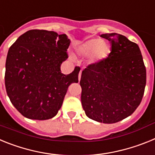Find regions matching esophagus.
Returning <instances> with one entry per match:
<instances>
[{"label": "esophagus", "instance_id": "esophagus-1", "mask_svg": "<svg viewBox=\"0 0 155 155\" xmlns=\"http://www.w3.org/2000/svg\"><path fill=\"white\" fill-rule=\"evenodd\" d=\"M81 71H80V73H79V74H78V81H80V80H81Z\"/></svg>", "mask_w": 155, "mask_h": 155}]
</instances>
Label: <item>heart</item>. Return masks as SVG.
I'll list each match as a JSON object with an SVG mask.
<instances>
[{
  "label": "heart",
  "mask_w": 155,
  "mask_h": 155,
  "mask_svg": "<svg viewBox=\"0 0 155 155\" xmlns=\"http://www.w3.org/2000/svg\"><path fill=\"white\" fill-rule=\"evenodd\" d=\"M76 52L80 57L89 59L91 64H98L109 57L110 47L102 39H91L79 45Z\"/></svg>",
  "instance_id": "b5f03b06"
}]
</instances>
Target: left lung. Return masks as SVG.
<instances>
[{
    "mask_svg": "<svg viewBox=\"0 0 155 155\" xmlns=\"http://www.w3.org/2000/svg\"><path fill=\"white\" fill-rule=\"evenodd\" d=\"M100 36L110 41L111 53L105 61L82 71L81 104L88 118L115 124L139 106L146 85V68L135 42L117 33Z\"/></svg>",
    "mask_w": 155,
    "mask_h": 155,
    "instance_id": "8db88e82",
    "label": "left lung"
}]
</instances>
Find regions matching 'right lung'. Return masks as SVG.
Here are the masks:
<instances>
[{
	"mask_svg": "<svg viewBox=\"0 0 155 155\" xmlns=\"http://www.w3.org/2000/svg\"><path fill=\"white\" fill-rule=\"evenodd\" d=\"M71 40L66 34L33 29L18 38L8 50L5 87L12 105L31 120H49L62 106L68 88L78 82V67L61 73Z\"/></svg>",
	"mask_w": 155,
	"mask_h": 155,
	"instance_id": "obj_1",
	"label": "right lung"
}]
</instances>
